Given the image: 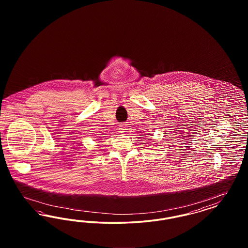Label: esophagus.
<instances>
[{
    "mask_svg": "<svg viewBox=\"0 0 248 248\" xmlns=\"http://www.w3.org/2000/svg\"><path fill=\"white\" fill-rule=\"evenodd\" d=\"M119 129H120V132L125 133L126 130H127V124H121L119 125Z\"/></svg>",
    "mask_w": 248,
    "mask_h": 248,
    "instance_id": "obj_1",
    "label": "esophagus"
}]
</instances>
